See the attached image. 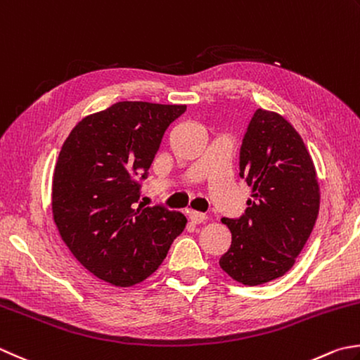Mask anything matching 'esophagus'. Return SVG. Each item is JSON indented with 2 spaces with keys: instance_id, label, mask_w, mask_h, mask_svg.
<instances>
[{
  "instance_id": "obj_1",
  "label": "esophagus",
  "mask_w": 360,
  "mask_h": 360,
  "mask_svg": "<svg viewBox=\"0 0 360 360\" xmlns=\"http://www.w3.org/2000/svg\"><path fill=\"white\" fill-rule=\"evenodd\" d=\"M188 218L192 220V223L195 224H200L202 221H206V214H201V212H196V210H188Z\"/></svg>"
}]
</instances>
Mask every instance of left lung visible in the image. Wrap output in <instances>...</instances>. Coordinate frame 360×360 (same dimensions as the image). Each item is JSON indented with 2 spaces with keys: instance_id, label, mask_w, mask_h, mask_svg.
<instances>
[{
  "instance_id": "8db88e82",
  "label": "left lung",
  "mask_w": 360,
  "mask_h": 360,
  "mask_svg": "<svg viewBox=\"0 0 360 360\" xmlns=\"http://www.w3.org/2000/svg\"><path fill=\"white\" fill-rule=\"evenodd\" d=\"M240 176L251 187V200L238 220H221L232 243L220 266L237 283L260 285L295 265L319 217L320 186L297 129L265 109L255 112L245 134Z\"/></svg>"
}]
</instances>
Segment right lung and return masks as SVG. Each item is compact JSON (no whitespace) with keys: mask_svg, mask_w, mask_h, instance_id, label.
<instances>
[{"mask_svg":"<svg viewBox=\"0 0 360 360\" xmlns=\"http://www.w3.org/2000/svg\"><path fill=\"white\" fill-rule=\"evenodd\" d=\"M186 104L120 101L84 117L62 145L53 173V218L84 269L115 287L142 283L164 262L187 218L139 204L165 129Z\"/></svg>","mask_w":360,"mask_h":360,"instance_id":"add662e5","label":"right lung"}]
</instances>
